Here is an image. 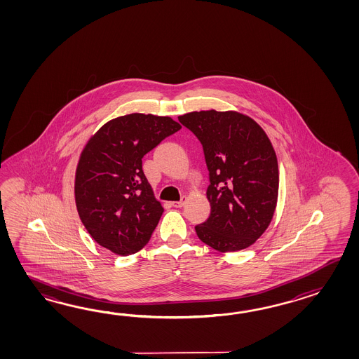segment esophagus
<instances>
[{"label": "esophagus", "instance_id": "esophagus-1", "mask_svg": "<svg viewBox=\"0 0 359 359\" xmlns=\"http://www.w3.org/2000/svg\"><path fill=\"white\" fill-rule=\"evenodd\" d=\"M186 200H187V198H186V196H182V198H181L180 201H173V203H172V205L175 206V208H181V206L184 205Z\"/></svg>", "mask_w": 359, "mask_h": 359}]
</instances>
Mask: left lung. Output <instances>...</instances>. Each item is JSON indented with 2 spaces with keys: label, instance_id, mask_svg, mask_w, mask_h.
<instances>
[{
  "label": "left lung",
  "instance_id": "left-lung-1",
  "mask_svg": "<svg viewBox=\"0 0 359 359\" xmlns=\"http://www.w3.org/2000/svg\"><path fill=\"white\" fill-rule=\"evenodd\" d=\"M178 121L201 142L209 170L210 215L196 235L221 252L249 248L268 229L278 198V163L266 132L232 110L192 111Z\"/></svg>",
  "mask_w": 359,
  "mask_h": 359
}]
</instances>
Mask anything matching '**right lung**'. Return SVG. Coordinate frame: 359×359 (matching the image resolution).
<instances>
[{"instance_id": "1", "label": "right lung", "mask_w": 359, "mask_h": 359, "mask_svg": "<svg viewBox=\"0 0 359 359\" xmlns=\"http://www.w3.org/2000/svg\"><path fill=\"white\" fill-rule=\"evenodd\" d=\"M181 124L170 116L123 115L105 123L83 147L76 165L74 196L92 238L118 255L145 246L163 206L142 170V158Z\"/></svg>"}]
</instances>
